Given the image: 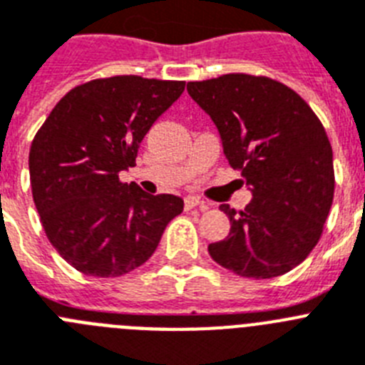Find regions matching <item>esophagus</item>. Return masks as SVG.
Returning <instances> with one entry per match:
<instances>
[{
	"mask_svg": "<svg viewBox=\"0 0 365 365\" xmlns=\"http://www.w3.org/2000/svg\"><path fill=\"white\" fill-rule=\"evenodd\" d=\"M183 207L189 211V209H195V207H200V209H207V205H205V202L198 200V198H195V196H187L185 200H183Z\"/></svg>",
	"mask_w": 365,
	"mask_h": 365,
	"instance_id": "34e87169",
	"label": "esophagus"
}]
</instances>
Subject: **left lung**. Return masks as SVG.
Wrapping results in <instances>:
<instances>
[{
  "label": "left lung",
  "mask_w": 365,
  "mask_h": 365,
  "mask_svg": "<svg viewBox=\"0 0 365 365\" xmlns=\"http://www.w3.org/2000/svg\"><path fill=\"white\" fill-rule=\"evenodd\" d=\"M187 91L217 125L252 202L237 213L222 204L231 230L209 244L218 264L242 277L283 275L322 237L334 196L332 147L312 108L281 82L230 73L189 82Z\"/></svg>",
  "instance_id": "left-lung-1"
}]
</instances>
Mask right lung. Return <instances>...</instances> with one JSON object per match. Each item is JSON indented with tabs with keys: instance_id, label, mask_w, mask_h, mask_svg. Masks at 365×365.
<instances>
[{
	"instance_id": "1",
	"label": "right lung",
	"mask_w": 365,
	"mask_h": 365,
	"mask_svg": "<svg viewBox=\"0 0 365 365\" xmlns=\"http://www.w3.org/2000/svg\"><path fill=\"white\" fill-rule=\"evenodd\" d=\"M185 90L183 81L138 75L95 78L53 108L29 152L33 200L60 257L93 277H119L147 262L183 211L174 195H147L119 173Z\"/></svg>"
}]
</instances>
